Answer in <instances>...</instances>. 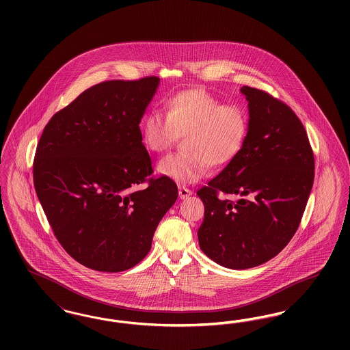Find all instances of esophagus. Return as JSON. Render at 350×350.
<instances>
[{"label": "esophagus", "mask_w": 350, "mask_h": 350, "mask_svg": "<svg viewBox=\"0 0 350 350\" xmlns=\"http://www.w3.org/2000/svg\"><path fill=\"white\" fill-rule=\"evenodd\" d=\"M178 194H180V197L183 198V200H187L191 196V191L187 187H185V186H180L178 187Z\"/></svg>", "instance_id": "34e87169"}]
</instances>
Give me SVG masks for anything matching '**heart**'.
<instances>
[{"instance_id": "b5f03b06", "label": "heart", "mask_w": 350, "mask_h": 350, "mask_svg": "<svg viewBox=\"0 0 350 350\" xmlns=\"http://www.w3.org/2000/svg\"><path fill=\"white\" fill-rule=\"evenodd\" d=\"M197 140L203 154L210 160H223L232 150V133L226 124H211L200 131Z\"/></svg>"}]
</instances>
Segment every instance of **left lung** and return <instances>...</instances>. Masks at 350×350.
Segmentation results:
<instances>
[{"mask_svg":"<svg viewBox=\"0 0 350 350\" xmlns=\"http://www.w3.org/2000/svg\"><path fill=\"white\" fill-rule=\"evenodd\" d=\"M153 79L86 89L44 127L33 160L39 202L62 247L83 267L118 273L150 250L160 220L177 200L167 177L150 180L140 122Z\"/></svg>","mask_w":350,"mask_h":350,"instance_id":"left-lung-1","label":"left lung"}]
</instances>
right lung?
I'll use <instances>...</instances> for the list:
<instances>
[{"label":"right lung","mask_w":350,"mask_h":350,"mask_svg":"<svg viewBox=\"0 0 350 350\" xmlns=\"http://www.w3.org/2000/svg\"><path fill=\"white\" fill-rule=\"evenodd\" d=\"M240 93L250 117L243 146L197 193L204 204L200 250L228 269L258 267L288 244L299 227L315 169L298 117L262 90L243 86ZM219 189L238 198L219 200Z\"/></svg>","instance_id":"add662e5"}]
</instances>
